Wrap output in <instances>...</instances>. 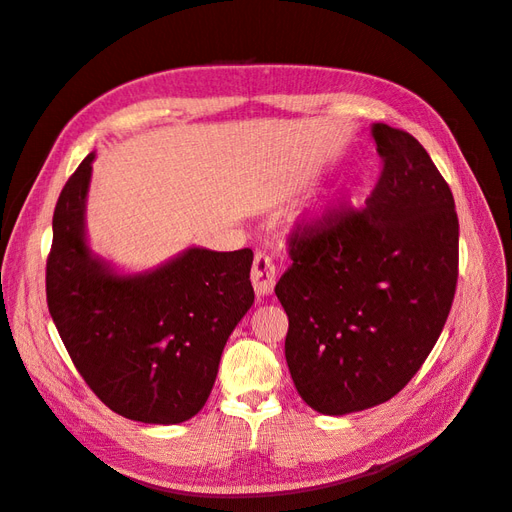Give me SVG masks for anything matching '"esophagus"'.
<instances>
[{
    "label": "esophagus",
    "mask_w": 512,
    "mask_h": 512,
    "mask_svg": "<svg viewBox=\"0 0 512 512\" xmlns=\"http://www.w3.org/2000/svg\"><path fill=\"white\" fill-rule=\"evenodd\" d=\"M275 262L267 252H256L254 256V265H252V284L254 290L260 294V297H265L269 294L275 286Z\"/></svg>",
    "instance_id": "34e87169"
}]
</instances>
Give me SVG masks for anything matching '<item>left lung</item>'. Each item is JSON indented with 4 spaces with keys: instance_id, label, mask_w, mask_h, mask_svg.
<instances>
[{
    "instance_id": "1",
    "label": "left lung",
    "mask_w": 512,
    "mask_h": 512,
    "mask_svg": "<svg viewBox=\"0 0 512 512\" xmlns=\"http://www.w3.org/2000/svg\"><path fill=\"white\" fill-rule=\"evenodd\" d=\"M382 173L363 209L329 207L288 237L275 294L288 314L286 363L320 414L384 404L436 346L459 275L453 192L425 147L371 128Z\"/></svg>"
}]
</instances>
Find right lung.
<instances>
[{
    "mask_svg": "<svg viewBox=\"0 0 512 512\" xmlns=\"http://www.w3.org/2000/svg\"><path fill=\"white\" fill-rule=\"evenodd\" d=\"M94 158L74 170L55 205L51 318L102 404L130 421L183 423L205 406L226 339L254 303V254L190 247L156 271L113 273L85 241Z\"/></svg>",
    "mask_w": 512,
    "mask_h": 512,
    "instance_id": "add662e5",
    "label": "right lung"
}]
</instances>
